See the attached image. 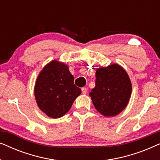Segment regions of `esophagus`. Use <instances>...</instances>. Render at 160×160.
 Wrapping results in <instances>:
<instances>
[{
  "label": "esophagus",
  "instance_id": "obj_1",
  "mask_svg": "<svg viewBox=\"0 0 160 160\" xmlns=\"http://www.w3.org/2000/svg\"><path fill=\"white\" fill-rule=\"evenodd\" d=\"M82 93L83 94H87V89L86 88V87H83V88L82 89Z\"/></svg>",
  "mask_w": 160,
  "mask_h": 160
}]
</instances>
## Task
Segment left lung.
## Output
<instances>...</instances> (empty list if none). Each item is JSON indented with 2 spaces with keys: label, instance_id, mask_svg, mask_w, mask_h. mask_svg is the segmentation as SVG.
Wrapping results in <instances>:
<instances>
[{
  "label": "left lung",
  "instance_id": "8db88e82",
  "mask_svg": "<svg viewBox=\"0 0 160 160\" xmlns=\"http://www.w3.org/2000/svg\"><path fill=\"white\" fill-rule=\"evenodd\" d=\"M95 87L89 93L96 110L105 117H113L128 106L132 92L130 78L118 64L98 68Z\"/></svg>",
  "mask_w": 160,
  "mask_h": 160
}]
</instances>
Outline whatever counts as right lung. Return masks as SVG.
<instances>
[{"mask_svg": "<svg viewBox=\"0 0 160 160\" xmlns=\"http://www.w3.org/2000/svg\"><path fill=\"white\" fill-rule=\"evenodd\" d=\"M73 81L67 65L58 60L48 63L35 84V98L39 108L51 118L64 116L82 92Z\"/></svg>", "mask_w": 160, "mask_h": 160, "instance_id": "obj_1", "label": "right lung"}]
</instances>
